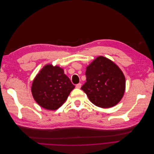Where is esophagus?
Segmentation results:
<instances>
[{"label": "esophagus", "mask_w": 154, "mask_h": 154, "mask_svg": "<svg viewBox=\"0 0 154 154\" xmlns=\"http://www.w3.org/2000/svg\"><path fill=\"white\" fill-rule=\"evenodd\" d=\"M81 87V83H79V84H78L76 85V87L77 88H80Z\"/></svg>", "instance_id": "obj_1"}]
</instances>
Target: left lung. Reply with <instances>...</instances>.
<instances>
[{"instance_id": "left-lung-1", "label": "left lung", "mask_w": 154, "mask_h": 154, "mask_svg": "<svg viewBox=\"0 0 154 154\" xmlns=\"http://www.w3.org/2000/svg\"><path fill=\"white\" fill-rule=\"evenodd\" d=\"M86 82L81 89L95 106L109 108L124 95L126 79L121 70L112 61L98 56L86 68Z\"/></svg>"}]
</instances>
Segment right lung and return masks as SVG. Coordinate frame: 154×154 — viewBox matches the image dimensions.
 Segmentation results:
<instances>
[{"instance_id":"add662e5","label":"right lung","mask_w":154,"mask_h":154,"mask_svg":"<svg viewBox=\"0 0 154 154\" xmlns=\"http://www.w3.org/2000/svg\"><path fill=\"white\" fill-rule=\"evenodd\" d=\"M75 87L62 68L48 64L33 80L32 92L33 98L41 107L54 110L65 103Z\"/></svg>"}]
</instances>
